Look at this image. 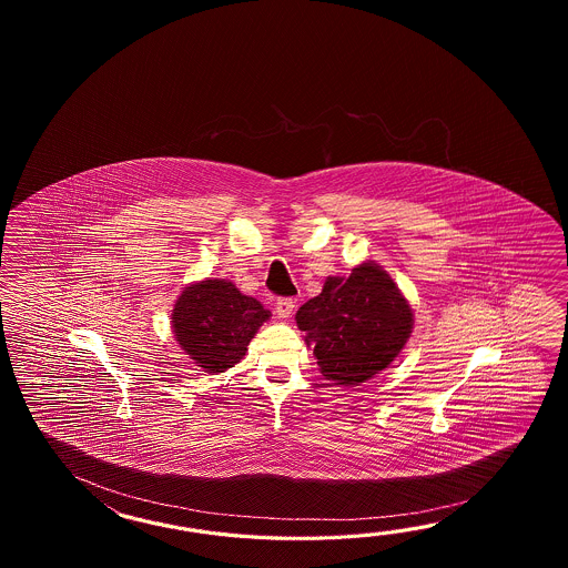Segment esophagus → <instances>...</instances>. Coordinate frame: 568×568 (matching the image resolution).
<instances>
[{"label":"esophagus","mask_w":568,"mask_h":568,"mask_svg":"<svg viewBox=\"0 0 568 568\" xmlns=\"http://www.w3.org/2000/svg\"><path fill=\"white\" fill-rule=\"evenodd\" d=\"M292 313H294V301L292 298H280L278 302H276V314H278L280 318H290L292 316Z\"/></svg>","instance_id":"esophagus-1"}]
</instances>
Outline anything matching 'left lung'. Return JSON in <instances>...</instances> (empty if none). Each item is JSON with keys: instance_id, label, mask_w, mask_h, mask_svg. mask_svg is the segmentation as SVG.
<instances>
[{"instance_id": "8db88e82", "label": "left lung", "mask_w": 568, "mask_h": 568, "mask_svg": "<svg viewBox=\"0 0 568 568\" xmlns=\"http://www.w3.org/2000/svg\"><path fill=\"white\" fill-rule=\"evenodd\" d=\"M296 325L325 379L359 386L398 357L414 314L386 270L365 262L347 278L328 276L323 292L298 308Z\"/></svg>"}]
</instances>
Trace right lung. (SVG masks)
Segmentation results:
<instances>
[{"label": "right lung", "mask_w": 568, "mask_h": 568, "mask_svg": "<svg viewBox=\"0 0 568 568\" xmlns=\"http://www.w3.org/2000/svg\"><path fill=\"white\" fill-rule=\"evenodd\" d=\"M272 314L230 280H201L182 290L172 308V333L206 374L242 362L250 341Z\"/></svg>", "instance_id": "add662e5"}]
</instances>
